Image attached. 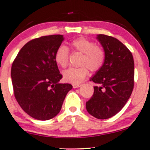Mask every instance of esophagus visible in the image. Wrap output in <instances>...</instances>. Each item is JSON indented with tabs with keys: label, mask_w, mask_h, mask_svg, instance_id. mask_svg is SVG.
<instances>
[{
	"label": "esophagus",
	"mask_w": 150,
	"mask_h": 150,
	"mask_svg": "<svg viewBox=\"0 0 150 150\" xmlns=\"http://www.w3.org/2000/svg\"><path fill=\"white\" fill-rule=\"evenodd\" d=\"M80 86H81V84H78V83H73V84H72V87L74 88H79Z\"/></svg>",
	"instance_id": "obj_1"
}]
</instances>
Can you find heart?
Wrapping results in <instances>:
<instances>
[{"instance_id":"b5f03b06","label":"heart","mask_w":150,"mask_h":150,"mask_svg":"<svg viewBox=\"0 0 150 150\" xmlns=\"http://www.w3.org/2000/svg\"><path fill=\"white\" fill-rule=\"evenodd\" d=\"M70 47L73 51L82 53L80 67H70L63 72L64 80L72 83H80L89 73V69L97 71L103 66L105 61V52L93 42L84 37H79L70 42ZM57 64L65 68L69 62V50L65 46L57 48L54 54Z\"/></svg>"}]
</instances>
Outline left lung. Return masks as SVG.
Masks as SVG:
<instances>
[{
  "instance_id": "1",
  "label": "left lung",
  "mask_w": 150,
  "mask_h": 150,
  "mask_svg": "<svg viewBox=\"0 0 150 150\" xmlns=\"http://www.w3.org/2000/svg\"><path fill=\"white\" fill-rule=\"evenodd\" d=\"M97 39L105 52V61L91 81L97 84L86 102L88 112L98 119H107L123 108L134 88V62L132 52L116 38L99 34Z\"/></svg>"
}]
</instances>
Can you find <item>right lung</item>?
I'll use <instances>...</instances> for the list:
<instances>
[{"label":"right lung","mask_w":150,"mask_h":150,"mask_svg":"<svg viewBox=\"0 0 150 150\" xmlns=\"http://www.w3.org/2000/svg\"><path fill=\"white\" fill-rule=\"evenodd\" d=\"M62 35L44 36L26 44L11 67L13 93L22 109L37 120L45 121L59 113L65 96L72 86L59 83V73L54 59Z\"/></svg>","instance_id":"1"}]
</instances>
